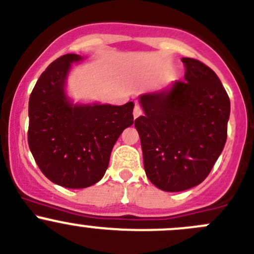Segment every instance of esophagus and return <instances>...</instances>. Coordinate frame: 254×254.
Listing matches in <instances>:
<instances>
[{"label": "esophagus", "mask_w": 254, "mask_h": 254, "mask_svg": "<svg viewBox=\"0 0 254 254\" xmlns=\"http://www.w3.org/2000/svg\"><path fill=\"white\" fill-rule=\"evenodd\" d=\"M132 114H134V118H135V119H136V118H139L140 115H142V109H141V107L135 106L134 112H132Z\"/></svg>", "instance_id": "34e87169"}]
</instances>
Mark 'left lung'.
Instances as JSON below:
<instances>
[{
	"mask_svg": "<svg viewBox=\"0 0 254 254\" xmlns=\"http://www.w3.org/2000/svg\"><path fill=\"white\" fill-rule=\"evenodd\" d=\"M184 81L140 96L145 115L135 120L143 167L158 189L182 191L209 176L227 139L230 98L201 61L182 59Z\"/></svg>",
	"mask_w": 254,
	"mask_h": 254,
	"instance_id": "1",
	"label": "left lung"
}]
</instances>
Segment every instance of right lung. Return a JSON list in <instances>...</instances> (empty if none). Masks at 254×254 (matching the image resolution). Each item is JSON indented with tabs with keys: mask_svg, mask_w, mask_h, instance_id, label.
<instances>
[{
	"mask_svg": "<svg viewBox=\"0 0 254 254\" xmlns=\"http://www.w3.org/2000/svg\"><path fill=\"white\" fill-rule=\"evenodd\" d=\"M77 54L56 59L40 75L29 98L28 143L44 176L65 188L91 187L103 178L113 146L134 123V103L72 104L65 94Z\"/></svg>",
	"mask_w": 254,
	"mask_h": 254,
	"instance_id": "1",
	"label": "right lung"
}]
</instances>
